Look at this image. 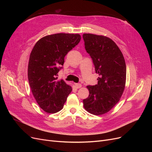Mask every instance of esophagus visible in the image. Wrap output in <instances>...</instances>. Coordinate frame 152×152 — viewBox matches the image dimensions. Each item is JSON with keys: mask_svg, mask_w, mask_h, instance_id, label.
Returning <instances> with one entry per match:
<instances>
[{"mask_svg": "<svg viewBox=\"0 0 152 152\" xmlns=\"http://www.w3.org/2000/svg\"><path fill=\"white\" fill-rule=\"evenodd\" d=\"M75 87H76V88H77V89L80 88V87H82V84H79V83H77V84H75Z\"/></svg>", "mask_w": 152, "mask_h": 152, "instance_id": "obj_1", "label": "esophagus"}]
</instances>
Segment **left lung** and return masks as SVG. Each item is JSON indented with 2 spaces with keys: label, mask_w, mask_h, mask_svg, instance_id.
Listing matches in <instances>:
<instances>
[{
  "label": "left lung",
  "mask_w": 152,
  "mask_h": 152,
  "mask_svg": "<svg viewBox=\"0 0 152 152\" xmlns=\"http://www.w3.org/2000/svg\"><path fill=\"white\" fill-rule=\"evenodd\" d=\"M82 37L86 52L99 76L97 84L87 86L89 95L83 100L84 107L88 112L99 115L109 112L120 100L126 84V62L112 39L91 34Z\"/></svg>",
  "instance_id": "8db88e82"
}]
</instances>
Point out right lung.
<instances>
[{"label":"right lung","instance_id":"add662e5","mask_svg":"<svg viewBox=\"0 0 152 152\" xmlns=\"http://www.w3.org/2000/svg\"><path fill=\"white\" fill-rule=\"evenodd\" d=\"M79 34H56L45 36L35 44L28 62V78L37 102L44 111L56 113L66 102L72 87L58 73L63 68L65 56L80 42Z\"/></svg>","mask_w":152,"mask_h":152}]
</instances>
